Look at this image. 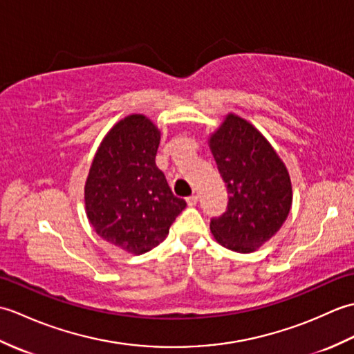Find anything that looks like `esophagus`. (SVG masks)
I'll list each match as a JSON object with an SVG mask.
<instances>
[{"label": "esophagus", "instance_id": "esophagus-1", "mask_svg": "<svg viewBox=\"0 0 354 354\" xmlns=\"http://www.w3.org/2000/svg\"><path fill=\"white\" fill-rule=\"evenodd\" d=\"M198 199L199 198L196 196V194H192V196H189L185 201H187V204H189V207H194L198 204Z\"/></svg>", "mask_w": 354, "mask_h": 354}]
</instances>
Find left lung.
Masks as SVG:
<instances>
[{
    "mask_svg": "<svg viewBox=\"0 0 354 354\" xmlns=\"http://www.w3.org/2000/svg\"><path fill=\"white\" fill-rule=\"evenodd\" d=\"M208 146L228 190V208L209 222L212 234L234 252L257 251L288 219L289 171L257 127L232 112L209 135Z\"/></svg>",
    "mask_w": 354,
    "mask_h": 354,
    "instance_id": "1",
    "label": "left lung"
}]
</instances>
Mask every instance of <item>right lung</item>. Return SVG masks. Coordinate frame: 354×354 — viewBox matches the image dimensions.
<instances>
[{
	"mask_svg": "<svg viewBox=\"0 0 354 354\" xmlns=\"http://www.w3.org/2000/svg\"><path fill=\"white\" fill-rule=\"evenodd\" d=\"M160 140L152 120L126 115L104 135L85 183V209L94 231L133 255L160 245L187 205L156 167Z\"/></svg>",
	"mask_w": 354,
	"mask_h": 354,
	"instance_id": "right-lung-1",
	"label": "right lung"
}]
</instances>
